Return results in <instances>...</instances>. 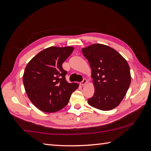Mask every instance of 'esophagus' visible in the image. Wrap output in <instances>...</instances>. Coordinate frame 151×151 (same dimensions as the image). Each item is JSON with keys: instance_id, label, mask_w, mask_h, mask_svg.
<instances>
[{"instance_id": "obj_1", "label": "esophagus", "mask_w": 151, "mask_h": 151, "mask_svg": "<svg viewBox=\"0 0 151 151\" xmlns=\"http://www.w3.org/2000/svg\"><path fill=\"white\" fill-rule=\"evenodd\" d=\"M86 82H87V80H86V78H84L82 82H80V84H81L82 86H84L86 84Z\"/></svg>"}]
</instances>
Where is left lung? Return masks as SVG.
<instances>
[{"label": "left lung", "instance_id": "1", "mask_svg": "<svg viewBox=\"0 0 151 151\" xmlns=\"http://www.w3.org/2000/svg\"><path fill=\"white\" fill-rule=\"evenodd\" d=\"M91 69L95 93L88 104L108 111L123 100L131 82L130 67L117 51L102 44H93L82 50Z\"/></svg>", "mask_w": 151, "mask_h": 151}]
</instances>
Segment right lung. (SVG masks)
I'll list each match as a JSON object with an SVG mask.
<instances>
[{
	"label": "right lung",
	"instance_id": "add662e5",
	"mask_svg": "<svg viewBox=\"0 0 151 151\" xmlns=\"http://www.w3.org/2000/svg\"><path fill=\"white\" fill-rule=\"evenodd\" d=\"M74 50L72 47H50L34 56L25 68L22 81L30 101L47 113L60 110L68 104L76 83L67 82L62 64Z\"/></svg>",
	"mask_w": 151,
	"mask_h": 151
}]
</instances>
